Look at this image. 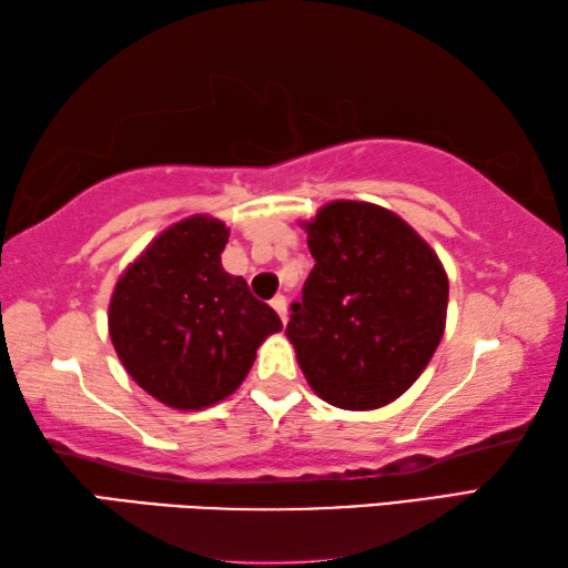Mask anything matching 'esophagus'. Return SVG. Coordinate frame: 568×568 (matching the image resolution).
I'll return each instance as SVG.
<instances>
[{"mask_svg": "<svg viewBox=\"0 0 568 568\" xmlns=\"http://www.w3.org/2000/svg\"><path fill=\"white\" fill-rule=\"evenodd\" d=\"M271 305H273V311L281 315V321L285 323L287 321V301H285V295H275L273 301H271Z\"/></svg>", "mask_w": 568, "mask_h": 568, "instance_id": "1", "label": "esophagus"}]
</instances>
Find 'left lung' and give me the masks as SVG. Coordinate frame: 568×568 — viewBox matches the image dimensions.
<instances>
[{"instance_id": "obj_1", "label": "left lung", "mask_w": 568, "mask_h": 568, "mask_svg": "<svg viewBox=\"0 0 568 568\" xmlns=\"http://www.w3.org/2000/svg\"><path fill=\"white\" fill-rule=\"evenodd\" d=\"M303 225L315 265L285 328L297 365L331 406H388L444 338V265L406 220L371 203L335 200Z\"/></svg>"}]
</instances>
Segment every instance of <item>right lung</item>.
Here are the masks:
<instances>
[{
	"label": "right lung",
	"instance_id": "1",
	"mask_svg": "<svg viewBox=\"0 0 568 568\" xmlns=\"http://www.w3.org/2000/svg\"><path fill=\"white\" fill-rule=\"evenodd\" d=\"M230 230L192 215L160 233L120 275L110 338L124 371L152 398L200 410L235 393L261 343L283 328L243 277L225 273Z\"/></svg>",
	"mask_w": 568,
	"mask_h": 568
}]
</instances>
